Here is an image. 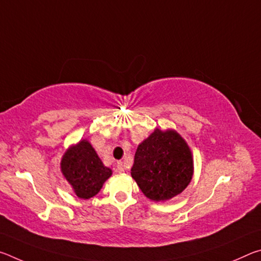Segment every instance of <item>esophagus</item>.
Returning <instances> with one entry per match:
<instances>
[{
    "instance_id": "1",
    "label": "esophagus",
    "mask_w": 261,
    "mask_h": 261,
    "mask_svg": "<svg viewBox=\"0 0 261 261\" xmlns=\"http://www.w3.org/2000/svg\"><path fill=\"white\" fill-rule=\"evenodd\" d=\"M124 165H123V162H117V165H116V171L117 173H123V171H124Z\"/></svg>"
}]
</instances>
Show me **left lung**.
<instances>
[{
    "instance_id": "1",
    "label": "left lung",
    "mask_w": 261,
    "mask_h": 261,
    "mask_svg": "<svg viewBox=\"0 0 261 261\" xmlns=\"http://www.w3.org/2000/svg\"><path fill=\"white\" fill-rule=\"evenodd\" d=\"M193 174L192 154L173 130L156 129L137 148L131 176L154 201L170 199L188 187Z\"/></svg>"
}]
</instances>
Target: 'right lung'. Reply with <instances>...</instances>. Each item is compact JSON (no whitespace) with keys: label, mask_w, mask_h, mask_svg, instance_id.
I'll return each instance as SVG.
<instances>
[{"label":"right lung","mask_w":261,"mask_h":261,"mask_svg":"<svg viewBox=\"0 0 261 261\" xmlns=\"http://www.w3.org/2000/svg\"><path fill=\"white\" fill-rule=\"evenodd\" d=\"M61 169L64 177L72 185L74 193L82 199L94 197L102 188L112 170L100 160L87 140L79 141L70 147L62 158Z\"/></svg>","instance_id":"1"}]
</instances>
